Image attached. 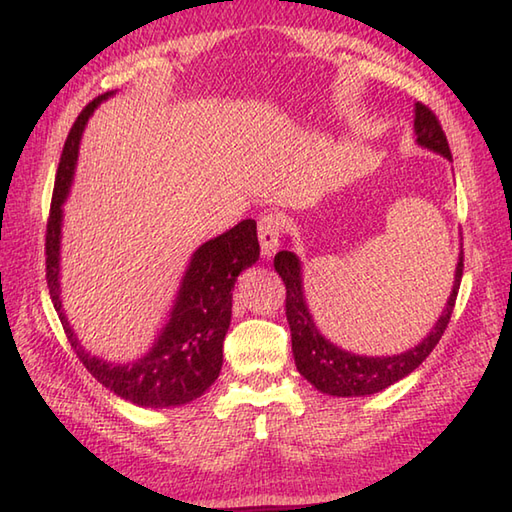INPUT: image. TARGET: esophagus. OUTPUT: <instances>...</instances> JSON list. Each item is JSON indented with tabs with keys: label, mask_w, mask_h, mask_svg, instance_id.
<instances>
[{
	"label": "esophagus",
	"mask_w": 512,
	"mask_h": 512,
	"mask_svg": "<svg viewBox=\"0 0 512 512\" xmlns=\"http://www.w3.org/2000/svg\"><path fill=\"white\" fill-rule=\"evenodd\" d=\"M257 231H259V244H262V255L266 259L273 257L281 237V220L275 213H264L259 217Z\"/></svg>",
	"instance_id": "1"
}]
</instances>
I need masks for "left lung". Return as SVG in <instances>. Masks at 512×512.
<instances>
[{
    "label": "left lung",
    "mask_w": 512,
    "mask_h": 512,
    "mask_svg": "<svg viewBox=\"0 0 512 512\" xmlns=\"http://www.w3.org/2000/svg\"><path fill=\"white\" fill-rule=\"evenodd\" d=\"M413 114H416L413 116L416 143L424 149L433 151V154H440L451 160L447 136H444L436 114L420 103L413 107ZM462 268L464 264L460 244L451 295L447 303H444V310L440 312L436 325H433L429 334L424 336L418 345H413L400 354L367 356L350 352L345 350V347L332 343L328 336L319 330V325L314 321L312 310L308 306L306 288H303L301 259L292 253V250H279L275 255V270L286 284V317L292 336V356H295L299 374L306 378L314 389H319L321 394L336 398L372 396L409 376L413 369L420 367L424 358L433 352V347L438 345L444 330H447L455 306V297H458L460 290Z\"/></svg>",
    "instance_id": "1"
}]
</instances>
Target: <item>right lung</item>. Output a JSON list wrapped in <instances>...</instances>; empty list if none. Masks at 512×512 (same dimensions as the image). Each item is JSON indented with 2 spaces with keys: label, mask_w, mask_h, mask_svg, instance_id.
<instances>
[{
  "label": "right lung",
  "mask_w": 512,
  "mask_h": 512,
  "mask_svg": "<svg viewBox=\"0 0 512 512\" xmlns=\"http://www.w3.org/2000/svg\"><path fill=\"white\" fill-rule=\"evenodd\" d=\"M110 96H114V92L101 94L85 107L65 140L46 233V279L50 297L76 356L99 383L138 407H180L200 398L220 376L224 336L231 328L235 281L242 270L259 259L257 224L255 220H242L195 250L180 279L167 323L162 325L145 354L129 363H112L85 350L65 314L61 299L63 204L72 189L85 125L96 107Z\"/></svg>",
  "instance_id": "obj_1"
}]
</instances>
